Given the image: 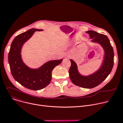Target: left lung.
<instances>
[{"label": "left lung", "instance_id": "1", "mask_svg": "<svg viewBox=\"0 0 123 123\" xmlns=\"http://www.w3.org/2000/svg\"><path fill=\"white\" fill-rule=\"evenodd\" d=\"M86 32L89 34L92 42L99 43L105 50L104 59L102 66L94 74L87 76H82L79 73L75 62L71 59V66L68 72L70 78L74 85L83 88L92 89L100 85L111 73L114 64V52L106 35L93 31H88Z\"/></svg>", "mask_w": 123, "mask_h": 123}]
</instances>
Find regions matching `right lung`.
Wrapping results in <instances>:
<instances>
[{"mask_svg":"<svg viewBox=\"0 0 123 123\" xmlns=\"http://www.w3.org/2000/svg\"><path fill=\"white\" fill-rule=\"evenodd\" d=\"M36 31L42 30L31 29L16 36L11 44L8 55L10 70L14 79L26 88L33 91L41 90L49 84L52 70L63 60L48 61L38 69L30 68L23 62L22 47Z\"/></svg>","mask_w":123,"mask_h":123,"instance_id":"obj_1","label":"right lung"}]
</instances>
